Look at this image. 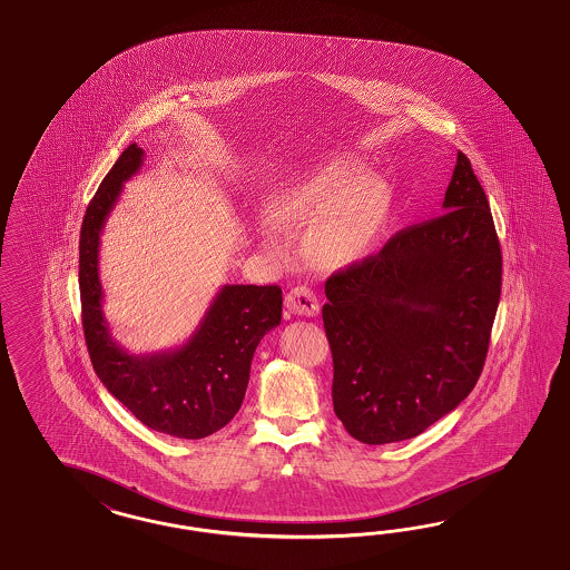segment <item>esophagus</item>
I'll use <instances>...</instances> for the list:
<instances>
[{
	"label": "esophagus",
	"mask_w": 570,
	"mask_h": 570,
	"mask_svg": "<svg viewBox=\"0 0 570 570\" xmlns=\"http://www.w3.org/2000/svg\"><path fill=\"white\" fill-rule=\"evenodd\" d=\"M286 307L296 315L313 317L320 311V301L309 286H294L293 291L286 294Z\"/></svg>",
	"instance_id": "1"
}]
</instances>
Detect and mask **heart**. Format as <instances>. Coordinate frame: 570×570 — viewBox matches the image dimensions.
<instances>
[{
  "instance_id": "1",
  "label": "heart",
  "mask_w": 570,
  "mask_h": 570,
  "mask_svg": "<svg viewBox=\"0 0 570 570\" xmlns=\"http://www.w3.org/2000/svg\"><path fill=\"white\" fill-rule=\"evenodd\" d=\"M389 210L386 179L362 175L355 156L338 155L277 191L267 215L279 229L313 227L315 257L324 265H346L374 250Z\"/></svg>"
}]
</instances>
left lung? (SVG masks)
<instances>
[{"mask_svg":"<svg viewBox=\"0 0 570 570\" xmlns=\"http://www.w3.org/2000/svg\"><path fill=\"white\" fill-rule=\"evenodd\" d=\"M443 208L326 279L334 414L365 445L417 436L453 412L483 372L501 248L464 153Z\"/></svg>","mask_w":570,"mask_h":570,"instance_id":"8db88e82","label":"left lung"}]
</instances>
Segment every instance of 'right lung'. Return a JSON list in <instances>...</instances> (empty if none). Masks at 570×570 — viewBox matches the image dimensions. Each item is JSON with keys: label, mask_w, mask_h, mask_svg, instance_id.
I'll list each match as a JSON object with an SVG mask.
<instances>
[{"label": "right lung", "mask_w": 570, "mask_h": 570, "mask_svg": "<svg viewBox=\"0 0 570 570\" xmlns=\"http://www.w3.org/2000/svg\"><path fill=\"white\" fill-rule=\"evenodd\" d=\"M144 150L131 144L91 198L79 238L81 320L91 365L110 395L141 424L177 439H205L238 414L261 338L282 322L279 286L227 284L213 298L186 345L131 355L108 332L98 274L100 234L121 196L122 184L139 171Z\"/></svg>", "instance_id": "1"}]
</instances>
